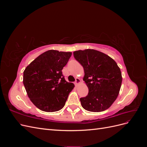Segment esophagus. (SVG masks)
I'll list each match as a JSON object with an SVG mask.
<instances>
[{
  "label": "esophagus",
  "instance_id": "obj_1",
  "mask_svg": "<svg viewBox=\"0 0 147 147\" xmlns=\"http://www.w3.org/2000/svg\"><path fill=\"white\" fill-rule=\"evenodd\" d=\"M80 82H81V81H80V78H75V82L74 83H75V85H77V84H79Z\"/></svg>",
  "mask_w": 147,
  "mask_h": 147
}]
</instances>
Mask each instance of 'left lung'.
<instances>
[{
  "instance_id": "left-lung-1",
  "label": "left lung",
  "mask_w": 147,
  "mask_h": 147,
  "mask_svg": "<svg viewBox=\"0 0 147 147\" xmlns=\"http://www.w3.org/2000/svg\"><path fill=\"white\" fill-rule=\"evenodd\" d=\"M83 66V80L88 94L80 99L84 109L100 112L109 109L117 98L122 83L121 72L116 62L104 53L91 49L74 52Z\"/></svg>"
}]
</instances>
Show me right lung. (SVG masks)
<instances>
[{
    "label": "right lung",
    "instance_id": "obj_1",
    "mask_svg": "<svg viewBox=\"0 0 147 147\" xmlns=\"http://www.w3.org/2000/svg\"><path fill=\"white\" fill-rule=\"evenodd\" d=\"M71 52L48 50L35 58L23 72V84L31 102L44 112H57L64 107L72 83L62 73Z\"/></svg>",
    "mask_w": 147,
    "mask_h": 147
}]
</instances>
